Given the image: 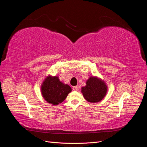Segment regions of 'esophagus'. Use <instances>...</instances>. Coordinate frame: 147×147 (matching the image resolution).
I'll return each mask as SVG.
<instances>
[{"label": "esophagus", "instance_id": "obj_1", "mask_svg": "<svg viewBox=\"0 0 147 147\" xmlns=\"http://www.w3.org/2000/svg\"><path fill=\"white\" fill-rule=\"evenodd\" d=\"M72 89H73V90H74V91H77V90H78V86H73Z\"/></svg>", "mask_w": 147, "mask_h": 147}]
</instances>
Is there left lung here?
<instances>
[{
  "label": "left lung",
  "instance_id": "left-lung-1",
  "mask_svg": "<svg viewBox=\"0 0 147 147\" xmlns=\"http://www.w3.org/2000/svg\"><path fill=\"white\" fill-rule=\"evenodd\" d=\"M107 86L104 82L96 77H90L86 82V85L82 88L83 95L87 101L96 103L105 97Z\"/></svg>",
  "mask_w": 147,
  "mask_h": 147
}]
</instances>
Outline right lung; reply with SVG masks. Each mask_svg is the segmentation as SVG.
Returning <instances> with one entry per match:
<instances>
[{
  "label": "right lung",
  "mask_w": 147,
  "mask_h": 147,
  "mask_svg": "<svg viewBox=\"0 0 147 147\" xmlns=\"http://www.w3.org/2000/svg\"><path fill=\"white\" fill-rule=\"evenodd\" d=\"M42 94L48 103L57 105L63 102L72 91L68 84H64L57 77H48L41 88Z\"/></svg>",
  "instance_id": "obj_1"
}]
</instances>
